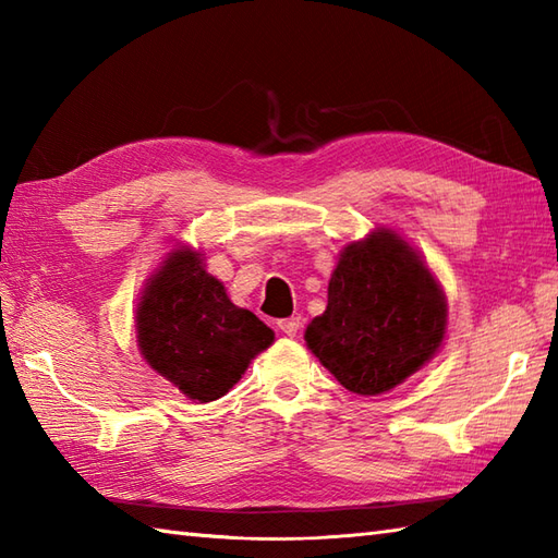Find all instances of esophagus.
Instances as JSON below:
<instances>
[{
	"instance_id": "esophagus-1",
	"label": "esophagus",
	"mask_w": 558,
	"mask_h": 558,
	"mask_svg": "<svg viewBox=\"0 0 558 558\" xmlns=\"http://www.w3.org/2000/svg\"><path fill=\"white\" fill-rule=\"evenodd\" d=\"M300 326H302V322H300V316H292V318H282V322H278V328L282 330V333L286 336H290V338H294L300 333Z\"/></svg>"
}]
</instances>
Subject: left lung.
Returning <instances> with one entry per match:
<instances>
[{"label": "left lung", "mask_w": 558, "mask_h": 558, "mask_svg": "<svg viewBox=\"0 0 558 558\" xmlns=\"http://www.w3.org/2000/svg\"><path fill=\"white\" fill-rule=\"evenodd\" d=\"M448 304L422 256L393 230L350 242L306 348L352 393L378 396L420 372L446 336Z\"/></svg>", "instance_id": "8db88e82"}]
</instances>
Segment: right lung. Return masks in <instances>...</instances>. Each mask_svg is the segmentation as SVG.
I'll use <instances>...</instances> for the list:
<instances>
[{
  "label": "right lung",
  "mask_w": 558,
  "mask_h": 558,
  "mask_svg": "<svg viewBox=\"0 0 558 558\" xmlns=\"http://www.w3.org/2000/svg\"><path fill=\"white\" fill-rule=\"evenodd\" d=\"M272 338L264 322L230 302L206 272L204 254L189 246L165 256L136 310V342L150 369L198 402L228 393Z\"/></svg>",
  "instance_id": "obj_1"
}]
</instances>
